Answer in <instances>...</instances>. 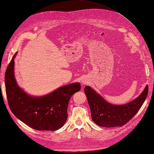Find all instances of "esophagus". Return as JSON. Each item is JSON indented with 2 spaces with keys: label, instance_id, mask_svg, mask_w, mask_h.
<instances>
[{
  "label": "esophagus",
  "instance_id": "esophagus-1",
  "mask_svg": "<svg viewBox=\"0 0 154 154\" xmlns=\"http://www.w3.org/2000/svg\"><path fill=\"white\" fill-rule=\"evenodd\" d=\"M81 83H82V85H85V84H87L88 82H87V80H82V82H81Z\"/></svg>",
  "mask_w": 154,
  "mask_h": 154
}]
</instances>
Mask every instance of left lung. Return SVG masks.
<instances>
[{"label": "left lung", "instance_id": "1", "mask_svg": "<svg viewBox=\"0 0 154 154\" xmlns=\"http://www.w3.org/2000/svg\"><path fill=\"white\" fill-rule=\"evenodd\" d=\"M84 92L93 122L100 127H115L124 125L137 113L146 98L148 86L136 99L124 105L110 103L89 86H85Z\"/></svg>", "mask_w": 154, "mask_h": 154}]
</instances>
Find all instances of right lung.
Returning a JSON list of instances; mask_svg holds the SVG:
<instances>
[{"instance_id": "right-lung-1", "label": "right lung", "mask_w": 154, "mask_h": 154, "mask_svg": "<svg viewBox=\"0 0 154 154\" xmlns=\"http://www.w3.org/2000/svg\"><path fill=\"white\" fill-rule=\"evenodd\" d=\"M16 54L5 74L6 96L13 114L37 130L54 131L62 128L67 119L69 101L74 93L80 90V83L75 82L60 87L44 96H31L18 86L15 79Z\"/></svg>"}]
</instances>
